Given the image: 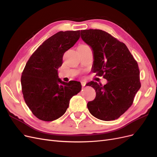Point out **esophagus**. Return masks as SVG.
Listing matches in <instances>:
<instances>
[{
    "mask_svg": "<svg viewBox=\"0 0 157 157\" xmlns=\"http://www.w3.org/2000/svg\"><path fill=\"white\" fill-rule=\"evenodd\" d=\"M86 81H85V80H82L81 84H82V86H84L85 85H86Z\"/></svg>",
    "mask_w": 157,
    "mask_h": 157,
    "instance_id": "34e87169",
    "label": "esophagus"
}]
</instances>
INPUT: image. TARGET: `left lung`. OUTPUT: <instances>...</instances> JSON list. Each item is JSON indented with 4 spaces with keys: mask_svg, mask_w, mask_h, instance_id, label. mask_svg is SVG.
<instances>
[{
    "mask_svg": "<svg viewBox=\"0 0 157 157\" xmlns=\"http://www.w3.org/2000/svg\"><path fill=\"white\" fill-rule=\"evenodd\" d=\"M81 38L93 50V71L108 81L104 86L87 83L96 93L87 104L88 110L99 120L117 119L132 105L141 87L138 65L125 44L105 31L82 30Z\"/></svg>",
    "mask_w": 157,
    "mask_h": 157,
    "instance_id": "left-lung-1",
    "label": "left lung"
}]
</instances>
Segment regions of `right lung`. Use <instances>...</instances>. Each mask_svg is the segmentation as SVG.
<instances>
[{"mask_svg":"<svg viewBox=\"0 0 157 157\" xmlns=\"http://www.w3.org/2000/svg\"><path fill=\"white\" fill-rule=\"evenodd\" d=\"M79 38L80 31H59L46 40L27 61L21 74V91L27 105L40 120L58 119L67 110L71 98L81 90L80 82H65L58 75L64 53Z\"/></svg>","mask_w":157,"mask_h":157,"instance_id":"add662e5","label":"right lung"}]
</instances>
